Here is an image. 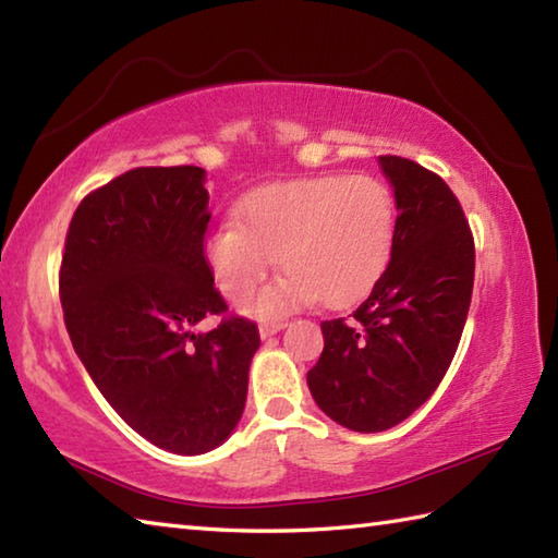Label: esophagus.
I'll return each instance as SVG.
<instances>
[{
    "label": "esophagus",
    "mask_w": 558,
    "mask_h": 558,
    "mask_svg": "<svg viewBox=\"0 0 558 558\" xmlns=\"http://www.w3.org/2000/svg\"><path fill=\"white\" fill-rule=\"evenodd\" d=\"M286 327H288V322L276 319V322H263L260 327H258V331H260L263 339H268V337H272V333H278L280 329H286Z\"/></svg>",
    "instance_id": "34e87169"
}]
</instances>
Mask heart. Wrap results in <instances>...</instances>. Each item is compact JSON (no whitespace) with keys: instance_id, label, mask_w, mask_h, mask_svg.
I'll use <instances>...</instances> for the list:
<instances>
[{"instance_id":"b5f03b06","label":"heart","mask_w":558,"mask_h":558,"mask_svg":"<svg viewBox=\"0 0 558 558\" xmlns=\"http://www.w3.org/2000/svg\"><path fill=\"white\" fill-rule=\"evenodd\" d=\"M395 219L392 192L378 178L280 182L246 197L239 225L217 229L205 253L231 300L256 290L280 256L286 276L244 302L256 317H282L319 298L339 310L366 298L388 268Z\"/></svg>"}]
</instances>
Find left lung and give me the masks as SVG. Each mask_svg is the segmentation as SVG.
<instances>
[{
	"label": "left lung",
	"mask_w": 558,
	"mask_h": 558,
	"mask_svg": "<svg viewBox=\"0 0 558 558\" xmlns=\"http://www.w3.org/2000/svg\"><path fill=\"white\" fill-rule=\"evenodd\" d=\"M378 160L398 205L392 256L349 322H322L324 351L307 373L319 410L366 434L408 420L439 388L475 270L469 219L447 182L410 158Z\"/></svg>",
	"instance_id": "8db88e82"
}]
</instances>
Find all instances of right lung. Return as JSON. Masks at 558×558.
Returning <instances> with one entry per match:
<instances>
[{
  "label": "right lung",
  "mask_w": 558,
  "mask_h": 558,
  "mask_svg": "<svg viewBox=\"0 0 558 558\" xmlns=\"http://www.w3.org/2000/svg\"><path fill=\"white\" fill-rule=\"evenodd\" d=\"M205 170L134 168L80 202L60 263L73 349L105 400L156 447L197 456L241 420L253 322L227 314L205 256ZM217 313L218 327L191 331Z\"/></svg>",
  "instance_id": "right-lung-1"
}]
</instances>
